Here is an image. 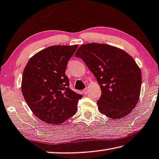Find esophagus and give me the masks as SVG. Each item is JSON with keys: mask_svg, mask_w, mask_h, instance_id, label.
<instances>
[{"mask_svg": "<svg viewBox=\"0 0 159 159\" xmlns=\"http://www.w3.org/2000/svg\"><path fill=\"white\" fill-rule=\"evenodd\" d=\"M83 93L84 94H87L88 93V89L87 88H85L84 89H83Z\"/></svg>", "mask_w": 159, "mask_h": 159, "instance_id": "esophagus-1", "label": "esophagus"}]
</instances>
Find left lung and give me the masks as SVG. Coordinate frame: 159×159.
Returning a JSON list of instances; mask_svg holds the SVG:
<instances>
[{
	"label": "left lung",
	"mask_w": 159,
	"mask_h": 159,
	"mask_svg": "<svg viewBox=\"0 0 159 159\" xmlns=\"http://www.w3.org/2000/svg\"><path fill=\"white\" fill-rule=\"evenodd\" d=\"M81 58L100 85L102 95L97 103L100 113L112 119L123 118L139 101L141 72L125 51L107 44L89 43L78 48Z\"/></svg>",
	"instance_id": "obj_1"
}]
</instances>
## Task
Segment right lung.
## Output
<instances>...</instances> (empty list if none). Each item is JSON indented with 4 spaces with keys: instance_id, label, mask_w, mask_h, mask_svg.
I'll list each match as a JSON object with an SVG mask.
<instances>
[{
    "instance_id": "right-lung-1",
    "label": "right lung",
    "mask_w": 159,
    "mask_h": 159,
    "mask_svg": "<svg viewBox=\"0 0 159 159\" xmlns=\"http://www.w3.org/2000/svg\"><path fill=\"white\" fill-rule=\"evenodd\" d=\"M77 47L50 46L33 56L24 69L22 93L31 111L45 123L60 124L76 113L82 95L69 87L65 70Z\"/></svg>"
}]
</instances>
